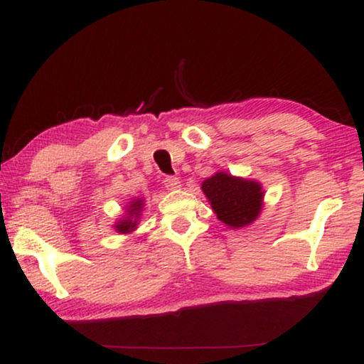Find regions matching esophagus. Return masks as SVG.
Listing matches in <instances>:
<instances>
[{
	"instance_id": "obj_1",
	"label": "esophagus",
	"mask_w": 364,
	"mask_h": 364,
	"mask_svg": "<svg viewBox=\"0 0 364 364\" xmlns=\"http://www.w3.org/2000/svg\"><path fill=\"white\" fill-rule=\"evenodd\" d=\"M164 186L167 190H176L181 187V181H178V177H176V176H166Z\"/></svg>"
}]
</instances>
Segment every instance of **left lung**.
Instances as JSON below:
<instances>
[{
	"instance_id": "1",
	"label": "left lung",
	"mask_w": 364,
	"mask_h": 364,
	"mask_svg": "<svg viewBox=\"0 0 364 364\" xmlns=\"http://www.w3.org/2000/svg\"><path fill=\"white\" fill-rule=\"evenodd\" d=\"M203 192L208 197L218 220L231 228L252 223L262 210L260 183L231 177L218 172L203 182Z\"/></svg>"
}]
</instances>
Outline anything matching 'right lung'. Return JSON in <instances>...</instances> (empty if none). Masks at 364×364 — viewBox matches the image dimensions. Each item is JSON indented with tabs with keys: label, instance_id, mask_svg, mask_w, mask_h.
Returning <instances> with one entry per match:
<instances>
[{
	"label": "right lung",
	"instance_id": "right-lung-1",
	"mask_svg": "<svg viewBox=\"0 0 364 364\" xmlns=\"http://www.w3.org/2000/svg\"><path fill=\"white\" fill-rule=\"evenodd\" d=\"M141 208H143V201H141V200L132 201V205H130V216H128L127 220L120 221L119 225H117V231L124 232V234L133 231V229H135V226H136V221H133L132 216L138 218V215H139V211H141Z\"/></svg>",
	"mask_w": 364,
	"mask_h": 364
}]
</instances>
